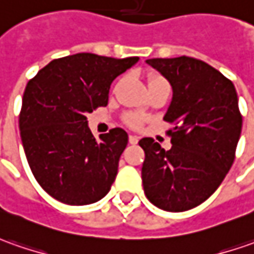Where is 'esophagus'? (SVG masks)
Here are the masks:
<instances>
[{
	"mask_svg": "<svg viewBox=\"0 0 254 254\" xmlns=\"http://www.w3.org/2000/svg\"><path fill=\"white\" fill-rule=\"evenodd\" d=\"M137 141H139V137H137V136H134V134H130V136H129V143H130V144H137Z\"/></svg>",
	"mask_w": 254,
	"mask_h": 254,
	"instance_id": "obj_1",
	"label": "esophagus"
}]
</instances>
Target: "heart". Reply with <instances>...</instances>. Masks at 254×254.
<instances>
[{"label":"heart","instance_id":"1","mask_svg":"<svg viewBox=\"0 0 254 254\" xmlns=\"http://www.w3.org/2000/svg\"><path fill=\"white\" fill-rule=\"evenodd\" d=\"M158 79H161L160 76H151L150 77L149 83H151V82H156V80H158ZM127 122L129 127H139L141 125V118L139 117V115H129L127 118Z\"/></svg>","mask_w":254,"mask_h":254}]
</instances>
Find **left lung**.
<instances>
[{
  "mask_svg": "<svg viewBox=\"0 0 254 254\" xmlns=\"http://www.w3.org/2000/svg\"><path fill=\"white\" fill-rule=\"evenodd\" d=\"M172 87L164 121L172 147L164 150L151 137L141 167L147 199L165 211L179 213L201 204L221 185L235 158L242 117L234 83L206 62L190 58H151Z\"/></svg>",
  "mask_w": 254,
  "mask_h": 254,
  "instance_id": "obj_1",
  "label": "left lung"
}]
</instances>
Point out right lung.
Wrapping results in <instances>:
<instances>
[{
  "instance_id": "1",
  "label": "right lung",
  "mask_w": 254,
  "mask_h": 254,
  "mask_svg": "<svg viewBox=\"0 0 254 254\" xmlns=\"http://www.w3.org/2000/svg\"><path fill=\"white\" fill-rule=\"evenodd\" d=\"M137 61L79 53L51 61L29 80L19 115L22 144L36 181L55 200L84 206L110 192L127 133L114 127L96 139L86 115L108 104L114 79Z\"/></svg>"
}]
</instances>
